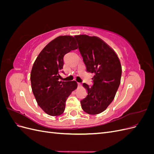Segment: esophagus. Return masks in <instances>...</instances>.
Masks as SVG:
<instances>
[{
	"mask_svg": "<svg viewBox=\"0 0 154 154\" xmlns=\"http://www.w3.org/2000/svg\"><path fill=\"white\" fill-rule=\"evenodd\" d=\"M82 86V83H78V87H80Z\"/></svg>",
	"mask_w": 154,
	"mask_h": 154,
	"instance_id": "34e87169",
	"label": "esophagus"
}]
</instances>
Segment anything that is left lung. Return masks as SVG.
<instances>
[{"instance_id":"obj_1","label":"left lung","mask_w":154,"mask_h":154,"mask_svg":"<svg viewBox=\"0 0 154 154\" xmlns=\"http://www.w3.org/2000/svg\"><path fill=\"white\" fill-rule=\"evenodd\" d=\"M76 38L87 72L94 74L92 86L83 83L87 95L80 101L82 108L87 114H100L114 98L121 82L122 65L115 51L98 37L80 35Z\"/></svg>"}]
</instances>
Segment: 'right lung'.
<instances>
[{
  "instance_id": "obj_1",
  "label": "right lung",
  "mask_w": 154,
  "mask_h": 154,
  "mask_svg": "<svg viewBox=\"0 0 154 154\" xmlns=\"http://www.w3.org/2000/svg\"><path fill=\"white\" fill-rule=\"evenodd\" d=\"M76 36H59L42 50L32 66L30 79L37 103L46 114L61 115L69 96L77 88L76 81H60L59 71L66 54L78 48Z\"/></svg>"
}]
</instances>
